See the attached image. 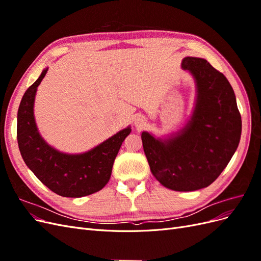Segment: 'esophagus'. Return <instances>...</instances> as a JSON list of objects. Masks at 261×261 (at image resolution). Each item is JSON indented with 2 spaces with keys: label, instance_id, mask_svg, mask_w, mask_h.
I'll use <instances>...</instances> for the list:
<instances>
[{
  "label": "esophagus",
  "instance_id": "1",
  "mask_svg": "<svg viewBox=\"0 0 261 261\" xmlns=\"http://www.w3.org/2000/svg\"><path fill=\"white\" fill-rule=\"evenodd\" d=\"M134 124H135V126L136 127L138 128V129H141L144 127V126H146V120H145V117H143V116H137L136 118H135V121H134Z\"/></svg>",
  "mask_w": 261,
  "mask_h": 261
}]
</instances>
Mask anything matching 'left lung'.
<instances>
[{"mask_svg": "<svg viewBox=\"0 0 261 261\" xmlns=\"http://www.w3.org/2000/svg\"><path fill=\"white\" fill-rule=\"evenodd\" d=\"M181 68L196 83L191 120L168 139L143 132L141 140L153 176L172 191L192 192L212 184L230 162L240 144L242 118L232 86L208 61L187 57Z\"/></svg>", "mask_w": 261, "mask_h": 261, "instance_id": "left-lung-1", "label": "left lung"}]
</instances>
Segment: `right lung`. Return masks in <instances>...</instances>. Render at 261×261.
Listing matches in <instances>:
<instances>
[{
  "label": "right lung",
  "mask_w": 261,
  "mask_h": 261,
  "mask_svg": "<svg viewBox=\"0 0 261 261\" xmlns=\"http://www.w3.org/2000/svg\"><path fill=\"white\" fill-rule=\"evenodd\" d=\"M48 68L22 96L17 113V141L27 167L38 179L55 194L63 197L88 196L103 188L111 177L113 163L124 139L132 132L124 128L89 151L68 154L49 146L38 132L34 103L37 87Z\"/></svg>",
  "instance_id": "1"
}]
</instances>
